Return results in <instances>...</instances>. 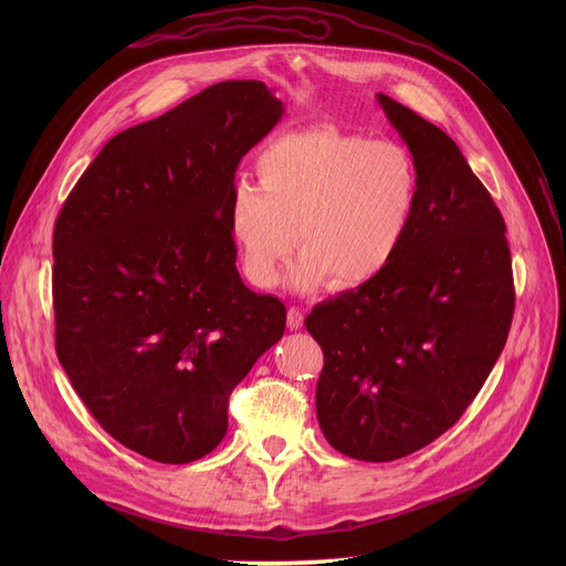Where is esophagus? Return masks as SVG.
<instances>
[{"mask_svg":"<svg viewBox=\"0 0 566 566\" xmlns=\"http://www.w3.org/2000/svg\"><path fill=\"white\" fill-rule=\"evenodd\" d=\"M303 321H305V314H303L301 307H289V312H286L289 331H301L303 328Z\"/></svg>","mask_w":566,"mask_h":566,"instance_id":"34e87169","label":"esophagus"}]
</instances>
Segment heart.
<instances>
[{
    "instance_id": "b5f03b06",
    "label": "heart",
    "mask_w": 566,
    "mask_h": 566,
    "mask_svg": "<svg viewBox=\"0 0 566 566\" xmlns=\"http://www.w3.org/2000/svg\"><path fill=\"white\" fill-rule=\"evenodd\" d=\"M256 178L259 188H233L229 229L259 289L280 282L295 243V289L374 282L399 256L420 206V169L403 144L333 126L275 139Z\"/></svg>"
}]
</instances>
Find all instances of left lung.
Segmentation results:
<instances>
[{
    "label": "left lung",
    "instance_id": "1",
    "mask_svg": "<svg viewBox=\"0 0 566 566\" xmlns=\"http://www.w3.org/2000/svg\"><path fill=\"white\" fill-rule=\"evenodd\" d=\"M420 169V206L395 263L305 318L323 350L316 418L333 448L395 461L465 412L507 342V227L450 135L378 94Z\"/></svg>",
    "mask_w": 566,
    "mask_h": 566
}]
</instances>
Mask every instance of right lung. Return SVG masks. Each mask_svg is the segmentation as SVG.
<instances>
[{
	"label": "right lung",
	"mask_w": 566,
	"mask_h": 566,
	"mask_svg": "<svg viewBox=\"0 0 566 566\" xmlns=\"http://www.w3.org/2000/svg\"><path fill=\"white\" fill-rule=\"evenodd\" d=\"M284 107L227 80L112 137L54 222L56 358L124 448L190 463L227 433L229 395L284 335L286 307L235 268L238 163Z\"/></svg>",
	"instance_id": "add662e5"
}]
</instances>
